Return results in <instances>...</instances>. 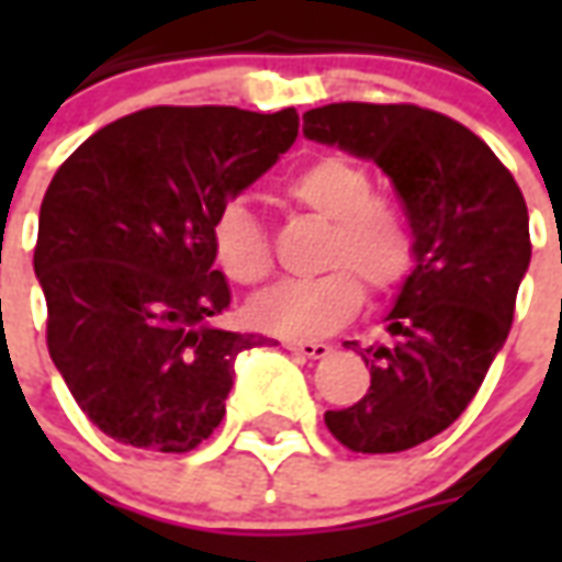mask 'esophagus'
<instances>
[{
  "label": "esophagus",
  "instance_id": "1",
  "mask_svg": "<svg viewBox=\"0 0 562 562\" xmlns=\"http://www.w3.org/2000/svg\"><path fill=\"white\" fill-rule=\"evenodd\" d=\"M285 349L294 355H301V358H313V361L330 355L328 342H318V340H285Z\"/></svg>",
  "mask_w": 562,
  "mask_h": 562
}]
</instances>
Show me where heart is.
I'll return each instance as SVG.
<instances>
[{
	"instance_id": "b5f03b06",
	"label": "heart",
	"mask_w": 562,
	"mask_h": 562,
	"mask_svg": "<svg viewBox=\"0 0 562 562\" xmlns=\"http://www.w3.org/2000/svg\"><path fill=\"white\" fill-rule=\"evenodd\" d=\"M285 195L297 207L330 222L316 280H289L249 304L252 325L280 337L313 340L342 328L373 294L406 280L415 261L413 225L394 201L376 198L373 173L349 156H322L289 177ZM213 252L225 277L258 285L270 277L273 256L265 225L246 201H228L213 222Z\"/></svg>"
}]
</instances>
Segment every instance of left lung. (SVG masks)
Here are the masks:
<instances>
[{
  "label": "left lung",
  "instance_id": "8db88e82",
  "mask_svg": "<svg viewBox=\"0 0 562 562\" xmlns=\"http://www.w3.org/2000/svg\"><path fill=\"white\" fill-rule=\"evenodd\" d=\"M304 135L376 161L413 225L415 268L385 313L394 340L361 352L364 397L325 413L352 451H406L458 422L506 342L530 268L527 204L479 135L415 104L313 108Z\"/></svg>",
  "mask_w": 562,
  "mask_h": 562
}]
</instances>
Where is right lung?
Here are the masks:
<instances>
[{
    "label": "right lung",
    "instance_id": "right-lung-1",
    "mask_svg": "<svg viewBox=\"0 0 562 562\" xmlns=\"http://www.w3.org/2000/svg\"><path fill=\"white\" fill-rule=\"evenodd\" d=\"M294 138V108H147L56 171L35 246L47 349L102 434L180 454L216 430L237 355L265 337L216 325L232 289L213 222Z\"/></svg>",
    "mask_w": 562,
    "mask_h": 562
}]
</instances>
